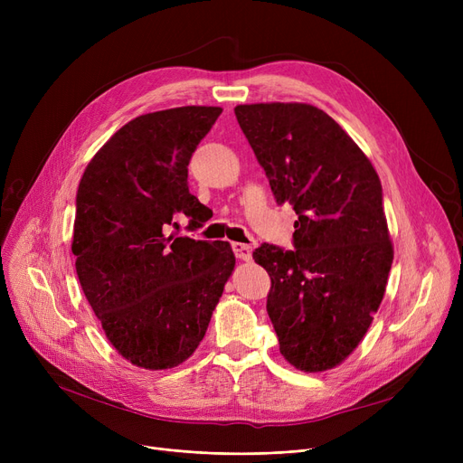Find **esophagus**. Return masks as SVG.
I'll return each mask as SVG.
<instances>
[{"instance_id":"obj_1","label":"esophagus","mask_w":463,"mask_h":463,"mask_svg":"<svg viewBox=\"0 0 463 463\" xmlns=\"http://www.w3.org/2000/svg\"><path fill=\"white\" fill-rule=\"evenodd\" d=\"M232 251H234L236 259H240V260H251V246L240 244V241H232Z\"/></svg>"}]
</instances>
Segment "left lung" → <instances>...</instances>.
<instances>
[{
	"label": "left lung",
	"instance_id": "1",
	"mask_svg": "<svg viewBox=\"0 0 463 463\" xmlns=\"http://www.w3.org/2000/svg\"><path fill=\"white\" fill-rule=\"evenodd\" d=\"M234 114L278 204L290 203L298 215L293 251H253L272 279L266 311L279 353L302 372L332 370L366 335L392 266L381 180L317 107L255 103Z\"/></svg>",
	"mask_w": 463,
	"mask_h": 463
}]
</instances>
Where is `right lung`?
Returning a JSON list of instances; mask_svg holds the SVG:
<instances>
[{
    "label": "right lung",
    "mask_w": 463,
    "mask_h": 463,
    "mask_svg": "<svg viewBox=\"0 0 463 463\" xmlns=\"http://www.w3.org/2000/svg\"><path fill=\"white\" fill-rule=\"evenodd\" d=\"M219 107L142 114L88 163L77 193L72 253L84 295L118 354L168 370L199 347L234 270L229 241L166 236L176 213L197 227L203 204L187 165Z\"/></svg>",
    "instance_id": "right-lung-1"
}]
</instances>
